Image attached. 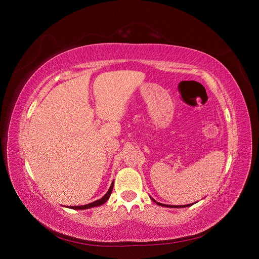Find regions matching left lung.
<instances>
[{"mask_svg": "<svg viewBox=\"0 0 259 259\" xmlns=\"http://www.w3.org/2000/svg\"><path fill=\"white\" fill-rule=\"evenodd\" d=\"M151 199L154 201V202H156L158 206H162V207H168V208H185V207H189V206H192L191 203H190V205H184V206H170V205H165V203H160V202H157V201H155L152 197H151Z\"/></svg>", "mask_w": 259, "mask_h": 259, "instance_id": "obj_1", "label": "left lung"}]
</instances>
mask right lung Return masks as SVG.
<instances>
[{"label": "right lung", "mask_w": 259, "mask_h": 259, "mask_svg": "<svg viewBox=\"0 0 259 259\" xmlns=\"http://www.w3.org/2000/svg\"><path fill=\"white\" fill-rule=\"evenodd\" d=\"M113 184H114V183L112 182L110 188H109V190H108V192H107L101 199H98V200H95V201H93V202H90V203H88V205H84V206H72V207H69V208H70V209H74V210H84V209H89V208H93V207H99V206L103 205V203H105V202L108 200V198L110 197L111 192H112V189H113Z\"/></svg>", "instance_id": "right-lung-1"}]
</instances>
